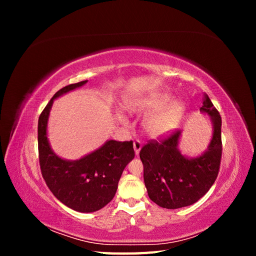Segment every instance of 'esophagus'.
I'll list each match as a JSON object with an SVG mask.
<instances>
[{"label": "esophagus", "mask_w": 256, "mask_h": 256, "mask_svg": "<svg viewBox=\"0 0 256 256\" xmlns=\"http://www.w3.org/2000/svg\"><path fill=\"white\" fill-rule=\"evenodd\" d=\"M134 148L136 154H138V152H140V150H141V148H142V143H141V141L136 140V141L134 142Z\"/></svg>", "instance_id": "34e87169"}]
</instances>
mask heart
Returning <instances> with one entry per match:
<instances>
[{"label": "heart", "mask_w": 256, "mask_h": 256, "mask_svg": "<svg viewBox=\"0 0 256 256\" xmlns=\"http://www.w3.org/2000/svg\"><path fill=\"white\" fill-rule=\"evenodd\" d=\"M172 102V96L159 94L146 98L138 104V109L143 112H152L144 122L147 134L154 138L171 134L180 125L184 113L182 102Z\"/></svg>", "instance_id": "1"}]
</instances>
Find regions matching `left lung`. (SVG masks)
Segmentation results:
<instances>
[{"label":"left lung","instance_id":"1","mask_svg":"<svg viewBox=\"0 0 256 256\" xmlns=\"http://www.w3.org/2000/svg\"><path fill=\"white\" fill-rule=\"evenodd\" d=\"M200 110L214 122L212 140L208 150L198 158L188 159L178 150L180 131L150 140L140 150L144 166V182L154 203L168 209L194 204L212 188L219 174L222 140L221 116L204 92Z\"/></svg>","mask_w":256,"mask_h":256}]
</instances>
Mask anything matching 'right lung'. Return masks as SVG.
<instances>
[{
  "instance_id": "obj_1",
  "label": "right lung",
  "mask_w": 256,
  "mask_h": 256,
  "mask_svg": "<svg viewBox=\"0 0 256 256\" xmlns=\"http://www.w3.org/2000/svg\"><path fill=\"white\" fill-rule=\"evenodd\" d=\"M86 82L69 84L56 92L38 120V158L44 180L54 196L80 212H96L110 203L124 168L134 158L132 141L110 140L76 161L60 159L51 150L47 122L53 100Z\"/></svg>"
}]
</instances>
